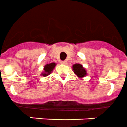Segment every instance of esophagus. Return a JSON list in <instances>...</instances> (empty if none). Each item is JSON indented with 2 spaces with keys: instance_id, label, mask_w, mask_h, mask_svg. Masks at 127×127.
<instances>
[{
  "instance_id": "1",
  "label": "esophagus",
  "mask_w": 127,
  "mask_h": 127,
  "mask_svg": "<svg viewBox=\"0 0 127 127\" xmlns=\"http://www.w3.org/2000/svg\"><path fill=\"white\" fill-rule=\"evenodd\" d=\"M66 63H67V62H66V61H62V62H61V64H64V65H65V64H66Z\"/></svg>"
}]
</instances>
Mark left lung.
Returning <instances> with one entry per match:
<instances>
[{
  "instance_id": "8db88e82",
  "label": "left lung",
  "mask_w": 127,
  "mask_h": 127,
  "mask_svg": "<svg viewBox=\"0 0 127 127\" xmlns=\"http://www.w3.org/2000/svg\"><path fill=\"white\" fill-rule=\"evenodd\" d=\"M73 72L78 76L79 78L84 77L86 75V71L81 64H76L73 65Z\"/></svg>"
}]
</instances>
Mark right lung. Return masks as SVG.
<instances>
[{
  "label": "right lung",
  "mask_w": 127,
  "mask_h": 127,
  "mask_svg": "<svg viewBox=\"0 0 127 127\" xmlns=\"http://www.w3.org/2000/svg\"><path fill=\"white\" fill-rule=\"evenodd\" d=\"M56 65V63H51L45 65L44 68V73H42V76H47V75H49V74H51V72L52 71V70H53V69L54 68Z\"/></svg>",
  "instance_id": "right-lung-1"
}]
</instances>
